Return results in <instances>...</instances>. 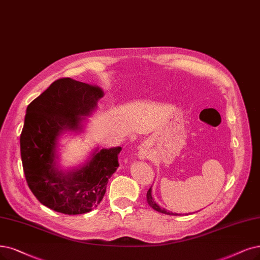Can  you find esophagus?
I'll return each mask as SVG.
<instances>
[{
	"label": "esophagus",
	"instance_id": "34e87169",
	"mask_svg": "<svg viewBox=\"0 0 260 260\" xmlns=\"http://www.w3.org/2000/svg\"><path fill=\"white\" fill-rule=\"evenodd\" d=\"M139 157L141 158V159H146V158H148V156H149V153H148V151L146 150V149H143V148H141L140 149V151H139Z\"/></svg>",
	"mask_w": 260,
	"mask_h": 260
}]
</instances>
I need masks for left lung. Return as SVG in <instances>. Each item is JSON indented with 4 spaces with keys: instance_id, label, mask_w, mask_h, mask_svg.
<instances>
[{
    "instance_id": "obj_1",
    "label": "left lung",
    "mask_w": 260,
    "mask_h": 260,
    "mask_svg": "<svg viewBox=\"0 0 260 260\" xmlns=\"http://www.w3.org/2000/svg\"><path fill=\"white\" fill-rule=\"evenodd\" d=\"M147 201H148V204L150 205V207H152L153 209L154 210H156L157 212H160V213H164V214H167V215H179V214H176V213H170V212H168V211H166L165 209H161V208H159V206L155 203L154 201V199H153V197H152V191H151V187L149 188V190H148V193H147Z\"/></svg>"
}]
</instances>
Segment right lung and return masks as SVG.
<instances>
[{
  "label": "right lung",
  "mask_w": 260,
  "mask_h": 260,
  "mask_svg": "<svg viewBox=\"0 0 260 260\" xmlns=\"http://www.w3.org/2000/svg\"><path fill=\"white\" fill-rule=\"evenodd\" d=\"M103 96L98 85L60 78L27 106L20 135L25 180L37 200L55 212L75 215L95 209L119 167L120 147L96 150L83 167L67 174L55 166L60 134L80 131L83 117Z\"/></svg>",
  "instance_id": "right-lung-1"
}]
</instances>
